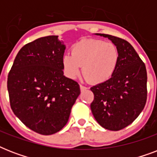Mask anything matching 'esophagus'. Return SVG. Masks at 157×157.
<instances>
[{"label":"esophagus","instance_id":"esophagus-1","mask_svg":"<svg viewBox=\"0 0 157 157\" xmlns=\"http://www.w3.org/2000/svg\"><path fill=\"white\" fill-rule=\"evenodd\" d=\"M80 87H81V90L83 91V90H87V87L85 86H83V85H80Z\"/></svg>","mask_w":157,"mask_h":157}]
</instances>
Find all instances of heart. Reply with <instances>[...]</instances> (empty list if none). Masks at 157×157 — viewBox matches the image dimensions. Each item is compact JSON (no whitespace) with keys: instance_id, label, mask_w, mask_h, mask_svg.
I'll return each mask as SVG.
<instances>
[{"instance_id":"heart-1","label":"heart","mask_w":157,"mask_h":157,"mask_svg":"<svg viewBox=\"0 0 157 157\" xmlns=\"http://www.w3.org/2000/svg\"><path fill=\"white\" fill-rule=\"evenodd\" d=\"M119 60L117 46L104 40L88 39L76 43L71 54H66L63 63L67 74L74 78L82 66L83 74L93 83H102L112 76Z\"/></svg>"}]
</instances>
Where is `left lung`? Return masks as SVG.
<instances>
[{"label":"left lung","instance_id":"1","mask_svg":"<svg viewBox=\"0 0 157 157\" xmlns=\"http://www.w3.org/2000/svg\"><path fill=\"white\" fill-rule=\"evenodd\" d=\"M96 35L112 40L118 50L119 60L109 80L90 88L94 93L90 108L101 126L117 131L131 124L145 107L146 67L127 40L107 34Z\"/></svg>","mask_w":157,"mask_h":157}]
</instances>
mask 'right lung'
<instances>
[{
  "label": "right lung",
  "mask_w": 157,
  "mask_h": 157,
  "mask_svg": "<svg viewBox=\"0 0 157 157\" xmlns=\"http://www.w3.org/2000/svg\"><path fill=\"white\" fill-rule=\"evenodd\" d=\"M64 50L58 36L38 38L21 48L8 75L11 109L26 126L43 135L65 126L81 93L79 84L63 76Z\"/></svg>",
  "instance_id": "add662e5"
}]
</instances>
